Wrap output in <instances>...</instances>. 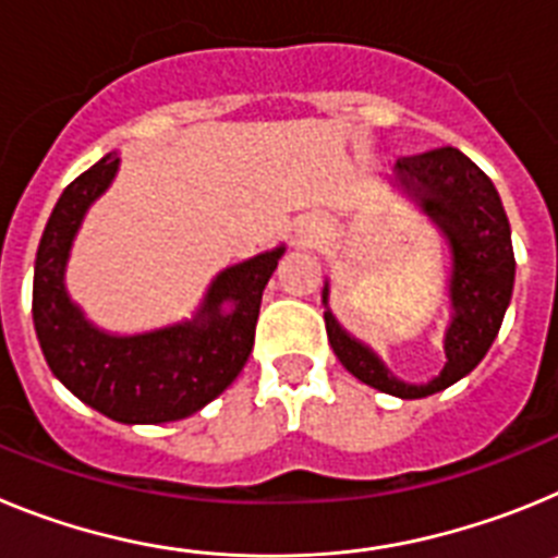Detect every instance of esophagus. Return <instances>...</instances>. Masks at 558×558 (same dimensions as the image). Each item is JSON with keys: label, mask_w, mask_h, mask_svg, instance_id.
Instances as JSON below:
<instances>
[{"label": "esophagus", "mask_w": 558, "mask_h": 558, "mask_svg": "<svg viewBox=\"0 0 558 558\" xmlns=\"http://www.w3.org/2000/svg\"><path fill=\"white\" fill-rule=\"evenodd\" d=\"M313 234H315L313 226H310V229H299V231H295V243H299V245L310 243V240H313Z\"/></svg>", "instance_id": "1"}]
</instances>
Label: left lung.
<instances>
[{
    "label": "left lung",
    "mask_w": 558,
    "mask_h": 558,
    "mask_svg": "<svg viewBox=\"0 0 558 558\" xmlns=\"http://www.w3.org/2000/svg\"><path fill=\"white\" fill-rule=\"evenodd\" d=\"M388 184L425 211L450 251L445 368L427 383L399 379L372 347L340 327L329 310V282L322 290L324 324L332 352L360 383L399 399H422L466 377L495 343L514 290L511 226L489 175L456 147L397 161Z\"/></svg>",
    "instance_id": "8db88e82"
}]
</instances>
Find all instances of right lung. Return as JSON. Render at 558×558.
Instances as JSON below:
<instances>
[{
  "mask_svg": "<svg viewBox=\"0 0 558 558\" xmlns=\"http://www.w3.org/2000/svg\"><path fill=\"white\" fill-rule=\"evenodd\" d=\"M117 172L120 156L108 153L58 198L38 243L33 324L47 366L83 405L122 425H165L198 413L243 372L263 290L284 243L220 270L192 318L145 332H108L69 295L66 265L88 209Z\"/></svg>",
  "mask_w": 558,
  "mask_h": 558,
  "instance_id": "right-lung-1",
  "label": "right lung"
}]
</instances>
